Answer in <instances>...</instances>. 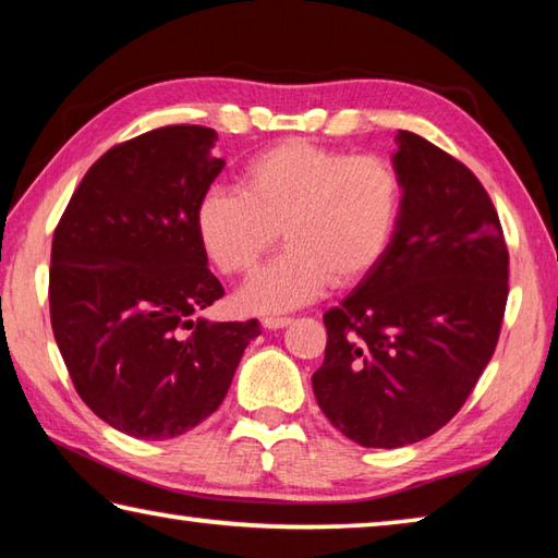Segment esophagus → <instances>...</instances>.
Segmentation results:
<instances>
[{
    "label": "esophagus",
    "mask_w": 558,
    "mask_h": 558,
    "mask_svg": "<svg viewBox=\"0 0 558 558\" xmlns=\"http://www.w3.org/2000/svg\"><path fill=\"white\" fill-rule=\"evenodd\" d=\"M288 325H290V317H263V327L266 329H280Z\"/></svg>",
    "instance_id": "34e87169"
}]
</instances>
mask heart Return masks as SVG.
<instances>
[{"mask_svg":"<svg viewBox=\"0 0 558 558\" xmlns=\"http://www.w3.org/2000/svg\"><path fill=\"white\" fill-rule=\"evenodd\" d=\"M403 182L381 155H352L310 140H282L253 155L241 189L211 186L196 204V235L223 276H245L288 251L239 292L245 313H288L329 282L344 288L379 266L399 229Z\"/></svg>","mask_w":558,"mask_h":558,"instance_id":"1","label":"heart"}]
</instances>
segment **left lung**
Returning <instances> with one entry per match:
<instances>
[{
    "instance_id": "obj_1",
    "label": "left lung",
    "mask_w": 558,
    "mask_h": 558,
    "mask_svg": "<svg viewBox=\"0 0 558 558\" xmlns=\"http://www.w3.org/2000/svg\"><path fill=\"white\" fill-rule=\"evenodd\" d=\"M403 182L393 241L342 305L325 313L319 409L364 448H401L456 415L495 354L509 253L480 179L421 135L399 130Z\"/></svg>"
}]
</instances>
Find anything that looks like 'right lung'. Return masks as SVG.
Segmentation results:
<instances>
[{
    "mask_svg": "<svg viewBox=\"0 0 558 558\" xmlns=\"http://www.w3.org/2000/svg\"><path fill=\"white\" fill-rule=\"evenodd\" d=\"M216 132L167 125L110 147L53 231L56 344L88 409L132 438L167 440L219 409L258 319L209 323L223 295L196 204L223 169Z\"/></svg>",
    "mask_w": 558,
    "mask_h": 558,
    "instance_id": "1",
    "label": "right lung"
}]
</instances>
